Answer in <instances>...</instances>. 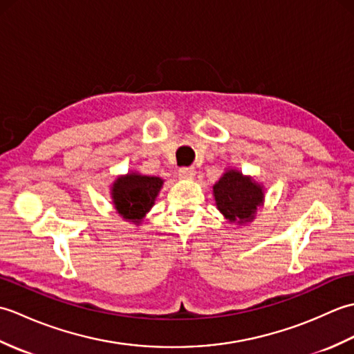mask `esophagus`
I'll return each instance as SVG.
<instances>
[{"label": "esophagus", "mask_w": 354, "mask_h": 354, "mask_svg": "<svg viewBox=\"0 0 354 354\" xmlns=\"http://www.w3.org/2000/svg\"><path fill=\"white\" fill-rule=\"evenodd\" d=\"M194 175H196V170H194L193 167L179 169V176H181L183 179H193Z\"/></svg>", "instance_id": "obj_1"}]
</instances>
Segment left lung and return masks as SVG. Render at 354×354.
Returning a JSON list of instances; mask_svg holds the SVG:
<instances>
[{
    "instance_id": "8db88e82",
    "label": "left lung",
    "mask_w": 354,
    "mask_h": 354,
    "mask_svg": "<svg viewBox=\"0 0 354 354\" xmlns=\"http://www.w3.org/2000/svg\"><path fill=\"white\" fill-rule=\"evenodd\" d=\"M217 209L225 219L243 225L254 221L257 208L263 204V187L251 176H243L239 170H227L213 185Z\"/></svg>"
}]
</instances>
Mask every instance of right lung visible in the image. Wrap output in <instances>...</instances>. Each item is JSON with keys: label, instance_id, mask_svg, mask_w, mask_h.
I'll list each match as a JSON object with an SVG mask.
<instances>
[{"label": "right lung", "instance_id": "obj_1", "mask_svg": "<svg viewBox=\"0 0 354 354\" xmlns=\"http://www.w3.org/2000/svg\"><path fill=\"white\" fill-rule=\"evenodd\" d=\"M162 184L161 178L140 175V173L118 176L111 187L112 204L124 221L140 225L146 213L153 207Z\"/></svg>", "mask_w": 354, "mask_h": 354}]
</instances>
